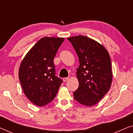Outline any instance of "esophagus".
<instances>
[{
	"instance_id": "obj_1",
	"label": "esophagus",
	"mask_w": 133,
	"mask_h": 133,
	"mask_svg": "<svg viewBox=\"0 0 133 133\" xmlns=\"http://www.w3.org/2000/svg\"><path fill=\"white\" fill-rule=\"evenodd\" d=\"M69 80V77H64L63 78V82H66Z\"/></svg>"
}]
</instances>
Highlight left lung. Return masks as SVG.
Wrapping results in <instances>:
<instances>
[{
	"label": "left lung",
	"instance_id": "obj_1",
	"mask_svg": "<svg viewBox=\"0 0 133 133\" xmlns=\"http://www.w3.org/2000/svg\"><path fill=\"white\" fill-rule=\"evenodd\" d=\"M79 59L76 76L79 87L76 101L87 107L97 103L110 90L112 80L111 61L106 48L97 41L79 35L67 38Z\"/></svg>",
	"mask_w": 133,
	"mask_h": 133
}]
</instances>
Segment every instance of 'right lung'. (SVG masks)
Masks as SVG:
<instances>
[{"label":"right lung","instance_id":"add662e5","mask_svg":"<svg viewBox=\"0 0 133 133\" xmlns=\"http://www.w3.org/2000/svg\"><path fill=\"white\" fill-rule=\"evenodd\" d=\"M64 40L62 37L41 38L20 65L19 78L23 92L37 106L51 102L62 83V80L55 76L53 59Z\"/></svg>","mask_w":133,"mask_h":133}]
</instances>
